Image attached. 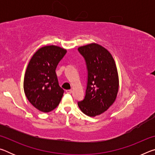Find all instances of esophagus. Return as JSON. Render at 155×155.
Here are the masks:
<instances>
[{"label":"esophagus","instance_id":"1","mask_svg":"<svg viewBox=\"0 0 155 155\" xmlns=\"http://www.w3.org/2000/svg\"><path fill=\"white\" fill-rule=\"evenodd\" d=\"M65 91H66V93H68V94H71L72 92V90H67Z\"/></svg>","mask_w":155,"mask_h":155}]
</instances>
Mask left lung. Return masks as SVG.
Here are the masks:
<instances>
[{
  "label": "left lung",
  "mask_w": 155,
  "mask_h": 155,
  "mask_svg": "<svg viewBox=\"0 0 155 155\" xmlns=\"http://www.w3.org/2000/svg\"><path fill=\"white\" fill-rule=\"evenodd\" d=\"M85 58L88 77L85 96L78 105L83 114L95 117L107 111L116 99L119 90L118 73L109 51L96 43L80 46Z\"/></svg>",
  "instance_id": "1"
}]
</instances>
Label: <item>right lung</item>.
<instances>
[{
    "mask_svg": "<svg viewBox=\"0 0 155 155\" xmlns=\"http://www.w3.org/2000/svg\"><path fill=\"white\" fill-rule=\"evenodd\" d=\"M67 51L51 45L37 51L28 62L24 78L28 101L39 111L50 112L59 105L64 91L59 85L55 70Z\"/></svg>",
    "mask_w": 155,
    "mask_h": 155,
    "instance_id": "obj_1",
    "label": "right lung"
}]
</instances>
